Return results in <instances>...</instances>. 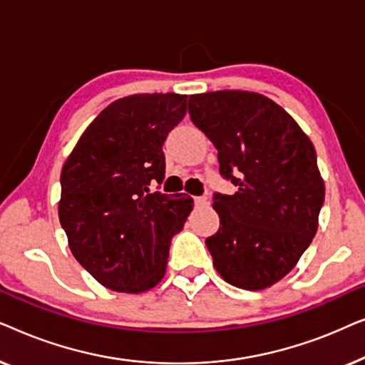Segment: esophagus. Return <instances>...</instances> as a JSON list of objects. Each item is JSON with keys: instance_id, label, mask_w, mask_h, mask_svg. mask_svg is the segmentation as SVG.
Returning a JSON list of instances; mask_svg holds the SVG:
<instances>
[{"instance_id": "1", "label": "esophagus", "mask_w": 365, "mask_h": 365, "mask_svg": "<svg viewBox=\"0 0 365 365\" xmlns=\"http://www.w3.org/2000/svg\"><path fill=\"white\" fill-rule=\"evenodd\" d=\"M206 202H207L206 196H196V197H194V204H196V206H204Z\"/></svg>"}]
</instances>
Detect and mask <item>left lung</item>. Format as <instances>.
<instances>
[{
  "label": "left lung",
  "mask_w": 365,
  "mask_h": 365,
  "mask_svg": "<svg viewBox=\"0 0 365 365\" xmlns=\"http://www.w3.org/2000/svg\"><path fill=\"white\" fill-rule=\"evenodd\" d=\"M189 116L217 149L219 174L237 191L214 192L212 264L232 286L259 291L291 272L317 231L324 181L312 143L284 109L246 91L192 94Z\"/></svg>",
  "instance_id": "left-lung-1"
}]
</instances>
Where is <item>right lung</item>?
Masks as SVG:
<instances>
[{
	"instance_id": "add662e5",
	"label": "right lung",
	"mask_w": 365,
	"mask_h": 365,
	"mask_svg": "<svg viewBox=\"0 0 365 365\" xmlns=\"http://www.w3.org/2000/svg\"><path fill=\"white\" fill-rule=\"evenodd\" d=\"M181 94H136L89 124L61 171L59 222L76 261L111 291L138 294L166 272L169 244L191 197L153 192L166 173L163 144L186 116Z\"/></svg>"
}]
</instances>
